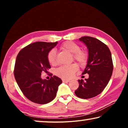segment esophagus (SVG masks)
I'll return each instance as SVG.
<instances>
[{"label": "esophagus", "instance_id": "34e87169", "mask_svg": "<svg viewBox=\"0 0 128 128\" xmlns=\"http://www.w3.org/2000/svg\"><path fill=\"white\" fill-rule=\"evenodd\" d=\"M62 82H64V83H67V82H69L70 81L68 80H66V79H62Z\"/></svg>", "mask_w": 128, "mask_h": 128}]
</instances>
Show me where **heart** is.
Segmentation results:
<instances>
[{
  "instance_id": "b5f03b06",
  "label": "heart",
  "mask_w": 128,
  "mask_h": 128,
  "mask_svg": "<svg viewBox=\"0 0 128 128\" xmlns=\"http://www.w3.org/2000/svg\"><path fill=\"white\" fill-rule=\"evenodd\" d=\"M61 49L67 50L73 54V58L78 63L80 66L86 64L88 60V54L86 52L80 50V47L77 44L71 41H66L60 46ZM48 60L52 65L56 64V52L52 49L48 54ZM78 70V66L76 64H72L68 65L61 66L56 69L55 74L64 79H70L74 76Z\"/></svg>"
}]
</instances>
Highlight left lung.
Returning a JSON list of instances; mask_svg holds the SVG:
<instances>
[{"instance_id": "8db88e82", "label": "left lung", "mask_w": 128, "mask_h": 128, "mask_svg": "<svg viewBox=\"0 0 128 128\" xmlns=\"http://www.w3.org/2000/svg\"><path fill=\"white\" fill-rule=\"evenodd\" d=\"M88 50V61L82 74L88 78L78 80L79 86L74 93L80 98L88 99L98 95L107 86L113 71L111 53L106 45L97 38L83 36L79 39Z\"/></svg>"}]
</instances>
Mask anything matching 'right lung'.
<instances>
[{
  "instance_id": "1",
  "label": "right lung",
  "mask_w": 128,
  "mask_h": 128,
  "mask_svg": "<svg viewBox=\"0 0 128 128\" xmlns=\"http://www.w3.org/2000/svg\"><path fill=\"white\" fill-rule=\"evenodd\" d=\"M57 44L36 42L24 47L17 56L14 70L15 79L24 95L33 102L45 104L52 101L62 83L56 76L48 80L41 78L42 72L47 73L50 68L48 54Z\"/></svg>"
}]
</instances>
